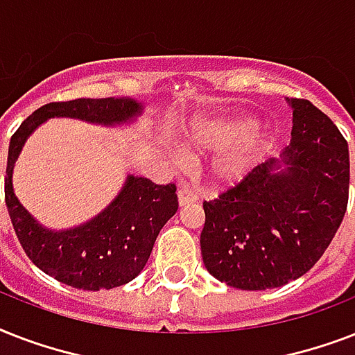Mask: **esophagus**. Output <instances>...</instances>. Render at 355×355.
I'll return each instance as SVG.
<instances>
[{
	"label": "esophagus",
	"mask_w": 355,
	"mask_h": 355,
	"mask_svg": "<svg viewBox=\"0 0 355 355\" xmlns=\"http://www.w3.org/2000/svg\"><path fill=\"white\" fill-rule=\"evenodd\" d=\"M178 205L186 206V205H193L197 200V195L191 191V189H178Z\"/></svg>",
	"instance_id": "34e87169"
}]
</instances>
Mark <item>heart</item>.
I'll list each match as a JSON object with an SVG mask.
<instances>
[{
    "instance_id": "heart-1",
    "label": "heart",
    "mask_w": 355,
    "mask_h": 355,
    "mask_svg": "<svg viewBox=\"0 0 355 355\" xmlns=\"http://www.w3.org/2000/svg\"><path fill=\"white\" fill-rule=\"evenodd\" d=\"M254 123L247 114L197 119L182 132L180 147L189 158L225 149L208 167V180L217 188L237 186L254 171L259 156L270 145L269 134L254 128Z\"/></svg>"
}]
</instances>
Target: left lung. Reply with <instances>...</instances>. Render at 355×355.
Masks as SVG:
<instances>
[{
  "instance_id": "left-lung-1",
  "label": "left lung",
  "mask_w": 355,
  "mask_h": 355,
  "mask_svg": "<svg viewBox=\"0 0 355 355\" xmlns=\"http://www.w3.org/2000/svg\"><path fill=\"white\" fill-rule=\"evenodd\" d=\"M286 101L293 110L291 144L236 188L205 202L206 270L243 291L275 289L306 275L347 211V139L309 101Z\"/></svg>"
}]
</instances>
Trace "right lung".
<instances>
[{"label":"right lung","instance_id":"obj_1","mask_svg":"<svg viewBox=\"0 0 355 355\" xmlns=\"http://www.w3.org/2000/svg\"><path fill=\"white\" fill-rule=\"evenodd\" d=\"M144 110V103L132 97L49 103L31 114L10 138L5 202L12 227L31 261L66 286L99 291L134 280L144 270L162 227L177 214V188L128 173L119 193L97 216L77 227L55 230L35 219L18 200L14 164L31 134L47 119L69 118L114 128L136 123Z\"/></svg>","mask_w":355,"mask_h":355}]
</instances>
